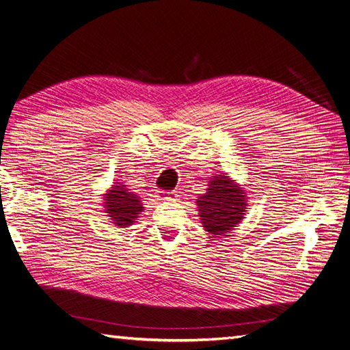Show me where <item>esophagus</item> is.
<instances>
[{
  "label": "esophagus",
  "instance_id": "34e87169",
  "mask_svg": "<svg viewBox=\"0 0 350 350\" xmlns=\"http://www.w3.org/2000/svg\"><path fill=\"white\" fill-rule=\"evenodd\" d=\"M158 198H159V201H176L177 200V193L176 192L163 191V192L158 193Z\"/></svg>",
  "mask_w": 350,
  "mask_h": 350
}]
</instances>
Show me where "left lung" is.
<instances>
[{"label":"left lung","mask_w":350,"mask_h":350,"mask_svg":"<svg viewBox=\"0 0 350 350\" xmlns=\"http://www.w3.org/2000/svg\"><path fill=\"white\" fill-rule=\"evenodd\" d=\"M207 186V192L196 200L202 228L211 235H226L245 216L247 193L226 173L214 174Z\"/></svg>","instance_id":"8db88e82"}]
</instances>
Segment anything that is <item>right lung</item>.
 I'll list each match as a JSON object with an SVG mask.
<instances>
[{
	"label": "right lung",
	"mask_w": 350,
	"mask_h": 350,
	"mask_svg": "<svg viewBox=\"0 0 350 350\" xmlns=\"http://www.w3.org/2000/svg\"><path fill=\"white\" fill-rule=\"evenodd\" d=\"M103 196V213L106 217L118 228H129L136 223L139 214L143 211V204L136 192H130L127 185L122 182H113Z\"/></svg>",
	"instance_id": "1"
}]
</instances>
